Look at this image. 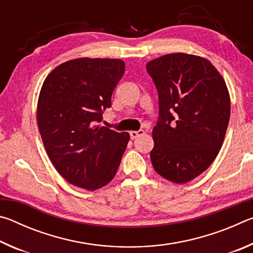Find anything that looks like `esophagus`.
I'll return each mask as SVG.
<instances>
[{
	"label": "esophagus",
	"instance_id": "1",
	"mask_svg": "<svg viewBox=\"0 0 253 253\" xmlns=\"http://www.w3.org/2000/svg\"><path fill=\"white\" fill-rule=\"evenodd\" d=\"M144 130L143 129H139V130H132V131H130L129 134H130V138L131 139H136L137 137L138 136H140V135H143L144 134Z\"/></svg>",
	"mask_w": 253,
	"mask_h": 253
}]
</instances>
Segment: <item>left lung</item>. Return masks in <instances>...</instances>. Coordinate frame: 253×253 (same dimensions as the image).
I'll list each match as a JSON object with an SVG mask.
<instances>
[{
  "instance_id": "1",
  "label": "left lung",
  "mask_w": 253,
  "mask_h": 253,
  "mask_svg": "<svg viewBox=\"0 0 253 253\" xmlns=\"http://www.w3.org/2000/svg\"><path fill=\"white\" fill-rule=\"evenodd\" d=\"M158 93L154 169L177 184L199 176L219 154L230 119L225 81L209 60L165 54L146 65Z\"/></svg>"
}]
</instances>
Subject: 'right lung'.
<instances>
[{
	"instance_id": "add662e5",
	"label": "right lung",
	"mask_w": 253,
	"mask_h": 253,
	"mask_svg": "<svg viewBox=\"0 0 253 253\" xmlns=\"http://www.w3.org/2000/svg\"><path fill=\"white\" fill-rule=\"evenodd\" d=\"M124 72L123 60L80 58L58 66L42 84L37 111L42 142L72 185L95 191L117 173L129 134L100 123Z\"/></svg>"
}]
</instances>
